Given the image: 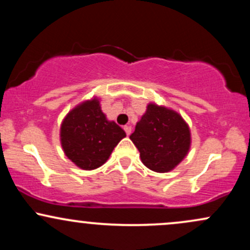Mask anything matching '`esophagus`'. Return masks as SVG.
Here are the masks:
<instances>
[{
    "instance_id": "obj_1",
    "label": "esophagus",
    "mask_w": 250,
    "mask_h": 250,
    "mask_svg": "<svg viewBox=\"0 0 250 250\" xmlns=\"http://www.w3.org/2000/svg\"><path fill=\"white\" fill-rule=\"evenodd\" d=\"M123 129H125V134H127L128 136L131 134V127H130V125H125V127H123Z\"/></svg>"
}]
</instances>
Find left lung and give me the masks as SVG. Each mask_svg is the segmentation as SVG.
Returning a JSON list of instances; mask_svg holds the SVG:
<instances>
[{
	"label": "left lung",
	"instance_id": "left-lung-1",
	"mask_svg": "<svg viewBox=\"0 0 250 250\" xmlns=\"http://www.w3.org/2000/svg\"><path fill=\"white\" fill-rule=\"evenodd\" d=\"M130 140L146 167L156 173H168L187 156L191 135L188 123L177 111L149 103Z\"/></svg>",
	"mask_w": 250,
	"mask_h": 250
}]
</instances>
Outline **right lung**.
<instances>
[{
    "label": "right lung",
    "mask_w": 250,
    "mask_h": 250,
    "mask_svg": "<svg viewBox=\"0 0 250 250\" xmlns=\"http://www.w3.org/2000/svg\"><path fill=\"white\" fill-rule=\"evenodd\" d=\"M123 137L125 130L114 121H109L97 97L71 109L60 129L65 156L83 170H93L104 165Z\"/></svg>",
    "instance_id": "1"
}]
</instances>
